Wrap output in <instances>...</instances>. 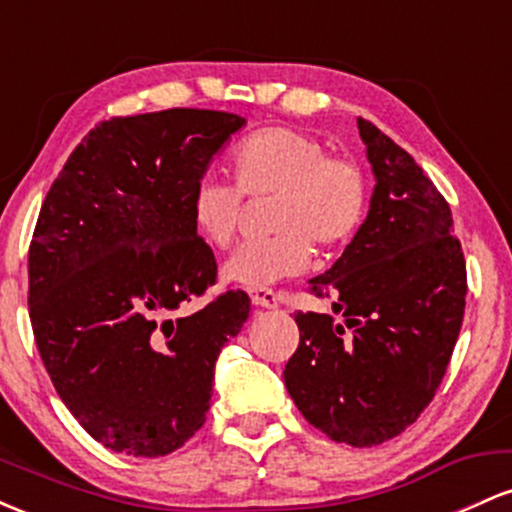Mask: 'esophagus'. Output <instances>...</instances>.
I'll use <instances>...</instances> for the list:
<instances>
[{
  "mask_svg": "<svg viewBox=\"0 0 512 512\" xmlns=\"http://www.w3.org/2000/svg\"><path fill=\"white\" fill-rule=\"evenodd\" d=\"M250 301L252 305H257V308H276V303H279V293L272 289H252Z\"/></svg>",
  "mask_w": 512,
  "mask_h": 512,
  "instance_id": "1",
  "label": "esophagus"
}]
</instances>
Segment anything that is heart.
<instances>
[{"label": "heart", "mask_w": 512, "mask_h": 512, "mask_svg": "<svg viewBox=\"0 0 512 512\" xmlns=\"http://www.w3.org/2000/svg\"><path fill=\"white\" fill-rule=\"evenodd\" d=\"M233 185L202 180L187 211L195 231L214 248H228L238 233L243 197H272L267 240H252L223 264V281L264 289L301 274L313 245L337 250L361 228L368 209V182L361 166L327 154L325 144L293 127H262L233 146L226 161Z\"/></svg>", "instance_id": "b5f03b06"}]
</instances>
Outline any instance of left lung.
I'll list each match as a JSON object with an SVG mask.
<instances>
[{
	"instance_id": "left-lung-1",
	"label": "left lung",
	"mask_w": 512,
	"mask_h": 512,
	"mask_svg": "<svg viewBox=\"0 0 512 512\" xmlns=\"http://www.w3.org/2000/svg\"><path fill=\"white\" fill-rule=\"evenodd\" d=\"M375 187L366 221L310 293L325 313H298L286 390L308 424L370 448L419 419L448 370L462 327L467 267L452 214L402 146L358 117Z\"/></svg>"
}]
</instances>
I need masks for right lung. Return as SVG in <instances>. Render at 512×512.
<instances>
[{
	"instance_id": "right-lung-1",
	"label": "right lung",
	"mask_w": 512,
	"mask_h": 512,
	"mask_svg": "<svg viewBox=\"0 0 512 512\" xmlns=\"http://www.w3.org/2000/svg\"><path fill=\"white\" fill-rule=\"evenodd\" d=\"M245 125L221 110L113 117L52 182L28 250V310L52 385L88 436L134 457L182 448L207 419L221 349L250 315L216 284L192 190Z\"/></svg>"
}]
</instances>
